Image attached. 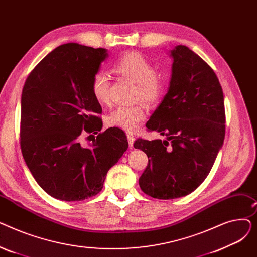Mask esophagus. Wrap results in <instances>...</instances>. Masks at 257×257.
Masks as SVG:
<instances>
[{
	"instance_id": "34e87169",
	"label": "esophagus",
	"mask_w": 257,
	"mask_h": 257,
	"mask_svg": "<svg viewBox=\"0 0 257 257\" xmlns=\"http://www.w3.org/2000/svg\"><path fill=\"white\" fill-rule=\"evenodd\" d=\"M127 140H128L129 148H130V149H132V148H133V144H134V137L131 136V134H127Z\"/></svg>"
}]
</instances>
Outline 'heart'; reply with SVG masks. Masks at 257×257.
I'll use <instances>...</instances> for the list:
<instances>
[{"instance_id": "1", "label": "heart", "mask_w": 257, "mask_h": 257, "mask_svg": "<svg viewBox=\"0 0 257 257\" xmlns=\"http://www.w3.org/2000/svg\"><path fill=\"white\" fill-rule=\"evenodd\" d=\"M112 72L136 83L134 100L147 105L157 103L164 92V81L155 72L153 62L139 52L123 54L113 64ZM90 90L93 98L103 106L109 105V79L103 73H94L90 79ZM146 118L142 104L117 107L107 116V125L127 132L139 129Z\"/></svg>"}]
</instances>
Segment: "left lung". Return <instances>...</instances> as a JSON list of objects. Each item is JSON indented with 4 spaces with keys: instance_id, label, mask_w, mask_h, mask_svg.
Segmentation results:
<instances>
[{
    "instance_id": "left-lung-1",
    "label": "left lung",
    "mask_w": 257,
    "mask_h": 257,
    "mask_svg": "<svg viewBox=\"0 0 257 257\" xmlns=\"http://www.w3.org/2000/svg\"><path fill=\"white\" fill-rule=\"evenodd\" d=\"M170 87L147 121L166 141L138 139L134 148L149 163L139 183L155 199L180 198L205 180L223 146L225 106L222 86L211 67L185 46L171 51Z\"/></svg>"
}]
</instances>
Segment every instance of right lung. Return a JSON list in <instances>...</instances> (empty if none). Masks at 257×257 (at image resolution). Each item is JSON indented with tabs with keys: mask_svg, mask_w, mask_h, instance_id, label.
Wrapping results in <instances>:
<instances>
[{
	"mask_svg": "<svg viewBox=\"0 0 257 257\" xmlns=\"http://www.w3.org/2000/svg\"><path fill=\"white\" fill-rule=\"evenodd\" d=\"M107 50L64 44L40 60L27 77L21 101V149L43 190L62 201H82L103 188L107 172L128 148L125 132H104L102 107L90 79ZM98 133L89 147L82 135Z\"/></svg>",
	"mask_w": 257,
	"mask_h": 257,
	"instance_id": "obj_1",
	"label": "right lung"
}]
</instances>
